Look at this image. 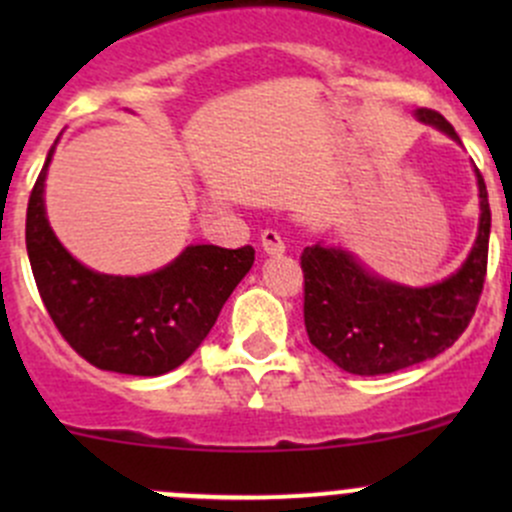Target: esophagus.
<instances>
[{
  "mask_svg": "<svg viewBox=\"0 0 512 512\" xmlns=\"http://www.w3.org/2000/svg\"><path fill=\"white\" fill-rule=\"evenodd\" d=\"M260 242H262V250H265L267 255H282V252H285V240H282L277 230L262 232Z\"/></svg>",
  "mask_w": 512,
  "mask_h": 512,
  "instance_id": "obj_1",
  "label": "esophagus"
}]
</instances>
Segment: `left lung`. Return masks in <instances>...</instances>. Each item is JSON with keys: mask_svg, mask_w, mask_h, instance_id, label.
I'll return each instance as SVG.
<instances>
[{"mask_svg": "<svg viewBox=\"0 0 512 512\" xmlns=\"http://www.w3.org/2000/svg\"><path fill=\"white\" fill-rule=\"evenodd\" d=\"M418 121L436 126L453 141L458 133L431 108ZM480 223L471 255L431 287H406L381 280L356 262L352 252L312 245L302 252L304 327L309 342L339 369L379 376L433 359L466 332L476 314L488 270L490 205L483 175L476 170Z\"/></svg>", "mask_w": 512, "mask_h": 512, "instance_id": "8db88e82", "label": "left lung"}]
</instances>
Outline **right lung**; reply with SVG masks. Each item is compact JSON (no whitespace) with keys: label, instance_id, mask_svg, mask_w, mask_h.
I'll use <instances>...</instances> for the list:
<instances>
[{"label":"right lung","instance_id":"obj_1","mask_svg":"<svg viewBox=\"0 0 512 512\" xmlns=\"http://www.w3.org/2000/svg\"><path fill=\"white\" fill-rule=\"evenodd\" d=\"M27 208V252L51 322L76 354L103 371L160 376L203 344L220 309L250 272V245H190L163 270L141 277L98 275L66 252L49 227L44 180Z\"/></svg>","mask_w":512,"mask_h":512}]
</instances>
